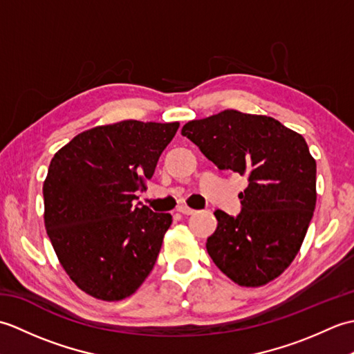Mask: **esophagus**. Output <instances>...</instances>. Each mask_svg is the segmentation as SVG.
<instances>
[{
	"mask_svg": "<svg viewBox=\"0 0 354 354\" xmlns=\"http://www.w3.org/2000/svg\"><path fill=\"white\" fill-rule=\"evenodd\" d=\"M178 212L181 213V214H185V216H190V214H194V213H196V212H194L193 208L187 207V205H179V207H178Z\"/></svg>",
	"mask_w": 354,
	"mask_h": 354,
	"instance_id": "1",
	"label": "esophagus"
}]
</instances>
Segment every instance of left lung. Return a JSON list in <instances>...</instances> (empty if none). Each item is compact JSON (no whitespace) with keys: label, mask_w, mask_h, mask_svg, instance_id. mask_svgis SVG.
Returning <instances> with one entry per match:
<instances>
[{"label":"left lung","mask_w":354,"mask_h":354,"mask_svg":"<svg viewBox=\"0 0 354 354\" xmlns=\"http://www.w3.org/2000/svg\"><path fill=\"white\" fill-rule=\"evenodd\" d=\"M181 133L221 170L248 178L242 209H216L207 239L214 265L240 286L274 280L295 259L317 204V162L301 135L266 115L225 109Z\"/></svg>","instance_id":"left-lung-1"}]
</instances>
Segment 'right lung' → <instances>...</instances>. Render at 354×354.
Wrapping results in <instances>:
<instances>
[{
  "label": "right lung",
  "mask_w": 354,
  "mask_h": 354,
  "mask_svg": "<svg viewBox=\"0 0 354 354\" xmlns=\"http://www.w3.org/2000/svg\"><path fill=\"white\" fill-rule=\"evenodd\" d=\"M178 127L124 120L79 133L53 156L45 228L65 272L91 297L123 299L153 269L171 216L135 201Z\"/></svg>",
  "instance_id": "add662e5"
}]
</instances>
